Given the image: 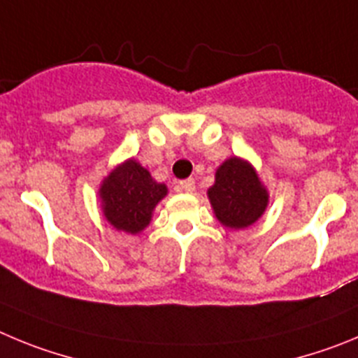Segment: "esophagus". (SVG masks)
Instances as JSON below:
<instances>
[{"label":"esophagus","instance_id":"esophagus-1","mask_svg":"<svg viewBox=\"0 0 358 358\" xmlns=\"http://www.w3.org/2000/svg\"><path fill=\"white\" fill-rule=\"evenodd\" d=\"M178 187L183 192H194L196 182L192 178H187V180H182V182L178 183Z\"/></svg>","mask_w":358,"mask_h":358}]
</instances>
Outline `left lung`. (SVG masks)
<instances>
[{
  "instance_id": "obj_1",
  "label": "left lung",
  "mask_w": 358,
  "mask_h": 358,
  "mask_svg": "<svg viewBox=\"0 0 358 358\" xmlns=\"http://www.w3.org/2000/svg\"><path fill=\"white\" fill-rule=\"evenodd\" d=\"M207 196L215 219L230 230L255 224L269 205L267 187L253 164L241 157H230L215 169Z\"/></svg>"
}]
</instances>
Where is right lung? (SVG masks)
<instances>
[{
    "instance_id": "add662e5",
    "label": "right lung",
    "mask_w": 358,
    "mask_h": 358,
    "mask_svg": "<svg viewBox=\"0 0 358 358\" xmlns=\"http://www.w3.org/2000/svg\"><path fill=\"white\" fill-rule=\"evenodd\" d=\"M98 196L108 224L137 235L151 223L155 207L167 196V185L157 182L135 159H127L101 180Z\"/></svg>"
}]
</instances>
